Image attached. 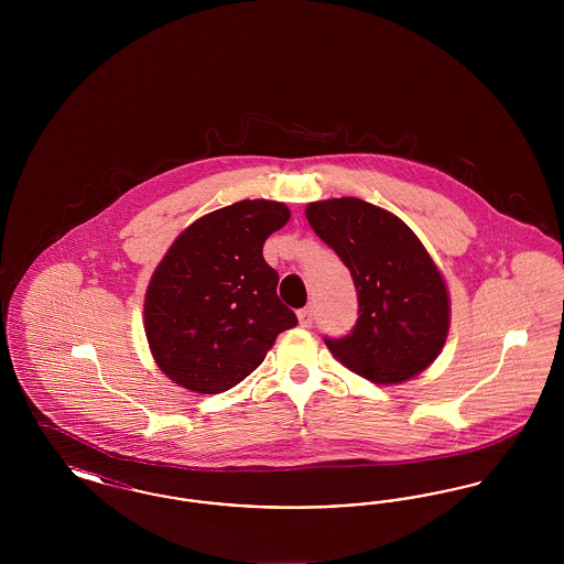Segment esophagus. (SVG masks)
Listing matches in <instances>:
<instances>
[{
    "mask_svg": "<svg viewBox=\"0 0 564 564\" xmlns=\"http://www.w3.org/2000/svg\"><path fill=\"white\" fill-rule=\"evenodd\" d=\"M297 322H300L302 327H313V322H315V311H313L311 306L300 308V311H297Z\"/></svg>",
    "mask_w": 564,
    "mask_h": 564,
    "instance_id": "esophagus-1",
    "label": "esophagus"
}]
</instances>
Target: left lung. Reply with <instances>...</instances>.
Segmentation results:
<instances>
[{"instance_id":"left-lung-1","label":"left lung","mask_w":564,"mask_h":564,"mask_svg":"<svg viewBox=\"0 0 564 564\" xmlns=\"http://www.w3.org/2000/svg\"><path fill=\"white\" fill-rule=\"evenodd\" d=\"M306 219L349 269L357 322L325 345L347 368L378 384L423 372L448 334V292L416 235L395 217L359 198L319 200Z\"/></svg>"}]
</instances>
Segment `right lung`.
Returning a JSON list of instances; mask_svg holds the SVG:
<instances>
[{"label": "right lung", "mask_w": 564, "mask_h": 564, "mask_svg": "<svg viewBox=\"0 0 564 564\" xmlns=\"http://www.w3.org/2000/svg\"><path fill=\"white\" fill-rule=\"evenodd\" d=\"M288 219L283 203L239 200L200 217L171 245L143 311L150 349L173 382L209 395L228 391L297 323L262 256Z\"/></svg>", "instance_id": "right-lung-1"}]
</instances>
